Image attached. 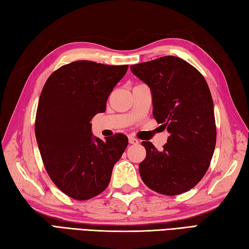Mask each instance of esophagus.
<instances>
[{
    "label": "esophagus",
    "instance_id": "34e87169",
    "mask_svg": "<svg viewBox=\"0 0 249 249\" xmlns=\"http://www.w3.org/2000/svg\"><path fill=\"white\" fill-rule=\"evenodd\" d=\"M129 143H130V144H133V145H138V144L140 143V142H139L138 139L133 138V136H129Z\"/></svg>",
    "mask_w": 249,
    "mask_h": 249
}]
</instances>
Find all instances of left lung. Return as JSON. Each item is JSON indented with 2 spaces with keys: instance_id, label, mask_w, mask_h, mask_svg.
I'll return each instance as SVG.
<instances>
[{
  "instance_id": "left-lung-1",
  "label": "left lung",
  "mask_w": 249,
  "mask_h": 249,
  "mask_svg": "<svg viewBox=\"0 0 249 249\" xmlns=\"http://www.w3.org/2000/svg\"><path fill=\"white\" fill-rule=\"evenodd\" d=\"M149 86L153 115L170 133L163 149L143 142L146 158L139 165L144 184L158 194H184L209 169L216 145L214 103L203 75L191 64L165 55L130 67Z\"/></svg>"
}]
</instances>
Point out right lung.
<instances>
[{
  "label": "right lung",
  "instance_id": "1",
  "mask_svg": "<svg viewBox=\"0 0 249 249\" xmlns=\"http://www.w3.org/2000/svg\"><path fill=\"white\" fill-rule=\"evenodd\" d=\"M128 65L74 61L49 76L40 93L35 136L53 184L75 200L92 199L109 184L116 162L128 146L117 133L93 138L90 121L104 113L108 95Z\"/></svg>",
  "mask_w": 249,
  "mask_h": 249
}]
</instances>
